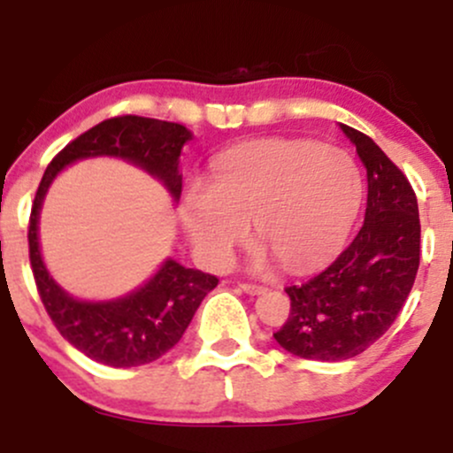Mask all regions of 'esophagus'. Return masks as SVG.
Masks as SVG:
<instances>
[{"label":"esophagus","mask_w":453,"mask_h":453,"mask_svg":"<svg viewBox=\"0 0 453 453\" xmlns=\"http://www.w3.org/2000/svg\"><path fill=\"white\" fill-rule=\"evenodd\" d=\"M238 288H241L244 294H251V296H257V294L266 292V288H262V285H256V283H241V285H238Z\"/></svg>","instance_id":"obj_1"}]
</instances>
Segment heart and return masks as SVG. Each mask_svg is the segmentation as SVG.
<instances>
[{
  "label": "heart",
  "instance_id": "1",
  "mask_svg": "<svg viewBox=\"0 0 453 453\" xmlns=\"http://www.w3.org/2000/svg\"><path fill=\"white\" fill-rule=\"evenodd\" d=\"M362 204V174L349 153L306 140H268L226 155L212 180L196 179L179 215L196 256L226 266L253 219L256 266L270 253L288 270H311L345 247Z\"/></svg>",
  "mask_w": 453,
  "mask_h": 453
}]
</instances>
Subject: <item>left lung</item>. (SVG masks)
Returning <instances> with one entry per match:
<instances>
[{"label": "left lung", "instance_id": "8db88e82", "mask_svg": "<svg viewBox=\"0 0 453 453\" xmlns=\"http://www.w3.org/2000/svg\"><path fill=\"white\" fill-rule=\"evenodd\" d=\"M368 179L364 226L313 279L285 288L292 311L274 339L304 360L360 356L394 324L419 268L418 197L407 176L366 134L341 126Z\"/></svg>", "mask_w": 453, "mask_h": 453}]
</instances>
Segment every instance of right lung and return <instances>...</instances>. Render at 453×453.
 <instances>
[{
  "instance_id": "add662e5",
  "label": "right lung",
  "mask_w": 453,
  "mask_h": 453,
  "mask_svg": "<svg viewBox=\"0 0 453 453\" xmlns=\"http://www.w3.org/2000/svg\"><path fill=\"white\" fill-rule=\"evenodd\" d=\"M187 140H191V132L179 123L136 114L106 119L55 155L35 191L27 232L35 288L59 334L87 357L106 366H140L173 349L194 319L197 306L217 288L219 279L165 259L142 288L123 298L108 303L72 298L50 277L40 253L38 219L44 196L65 165L78 159L111 155L147 170L179 200L183 189L179 157Z\"/></svg>"
}]
</instances>
